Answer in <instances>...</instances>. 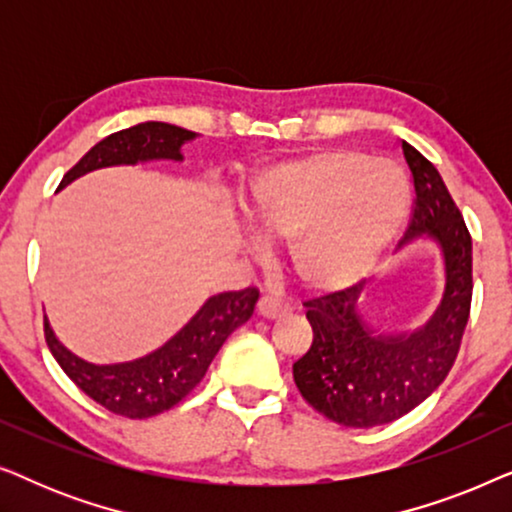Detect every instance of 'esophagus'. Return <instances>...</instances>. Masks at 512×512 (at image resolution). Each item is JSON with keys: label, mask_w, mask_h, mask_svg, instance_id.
Masks as SVG:
<instances>
[{"label": "esophagus", "mask_w": 512, "mask_h": 512, "mask_svg": "<svg viewBox=\"0 0 512 512\" xmlns=\"http://www.w3.org/2000/svg\"><path fill=\"white\" fill-rule=\"evenodd\" d=\"M289 312L291 307L286 305L284 300H279L277 296H263L258 300V314H261L263 319H279Z\"/></svg>", "instance_id": "obj_1"}]
</instances>
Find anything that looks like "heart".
<instances>
[{"label": "heart", "instance_id": "1", "mask_svg": "<svg viewBox=\"0 0 512 512\" xmlns=\"http://www.w3.org/2000/svg\"><path fill=\"white\" fill-rule=\"evenodd\" d=\"M410 184L401 167L354 149L284 160L251 184L249 221L263 240L289 244V268L312 291L361 282L401 233Z\"/></svg>", "mask_w": 512, "mask_h": 512}]
</instances>
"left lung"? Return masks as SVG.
<instances>
[{
	"mask_svg": "<svg viewBox=\"0 0 512 512\" xmlns=\"http://www.w3.org/2000/svg\"><path fill=\"white\" fill-rule=\"evenodd\" d=\"M415 184V209L398 244L431 240L445 268L440 305L422 328L389 335L370 326L359 298L366 282L307 300L314 340L293 363V380L307 403L335 424L370 429L408 415L436 391L454 366L473 296L471 235L436 167L403 142Z\"/></svg>",
	"mask_w": 512,
	"mask_h": 512,
	"instance_id": "left-lung-1",
	"label": "left lung"
}]
</instances>
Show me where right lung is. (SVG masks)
<instances>
[{"mask_svg": "<svg viewBox=\"0 0 512 512\" xmlns=\"http://www.w3.org/2000/svg\"><path fill=\"white\" fill-rule=\"evenodd\" d=\"M198 137L179 125L146 121L128 130L114 132L95 144L60 181V188L72 184L83 174L114 165H137L149 160H184L181 146ZM258 291H228L212 296L195 312L181 331L142 359L109 363L83 361L62 345L44 317L46 345L65 370L69 380L102 408L121 417L146 419L170 410L186 398L205 377L223 342L235 328L247 324L254 314Z\"/></svg>", "mask_w": 512, "mask_h": 512, "instance_id": "add662e5", "label": "right lung"}]
</instances>
